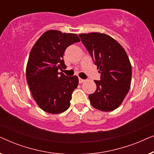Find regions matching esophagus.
Wrapping results in <instances>:
<instances>
[{
	"instance_id": "1",
	"label": "esophagus",
	"mask_w": 154,
	"mask_h": 154,
	"mask_svg": "<svg viewBox=\"0 0 154 154\" xmlns=\"http://www.w3.org/2000/svg\"><path fill=\"white\" fill-rule=\"evenodd\" d=\"M84 81H85V80H83V79H81V78H79V83H83Z\"/></svg>"
}]
</instances>
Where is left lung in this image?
Here are the masks:
<instances>
[{
	"label": "left lung",
	"instance_id": "8db88e82",
	"mask_svg": "<svg viewBox=\"0 0 154 154\" xmlns=\"http://www.w3.org/2000/svg\"><path fill=\"white\" fill-rule=\"evenodd\" d=\"M82 43L94 61L100 81H94L97 89L88 98L94 108L111 111L122 104L130 88L132 67L124 48L105 33H80Z\"/></svg>",
	"mask_w": 154,
	"mask_h": 154
}]
</instances>
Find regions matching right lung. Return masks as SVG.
Masks as SVG:
<instances>
[{
    "label": "right lung",
    "mask_w": 154,
    "mask_h": 154,
    "mask_svg": "<svg viewBox=\"0 0 154 154\" xmlns=\"http://www.w3.org/2000/svg\"><path fill=\"white\" fill-rule=\"evenodd\" d=\"M80 41L75 33L48 30L31 48L26 81L33 98L45 112L57 114L70 106L71 94L79 85V78L66 76L58 70L66 68L62 59L66 48Z\"/></svg>",
    "instance_id": "obj_1"
}]
</instances>
